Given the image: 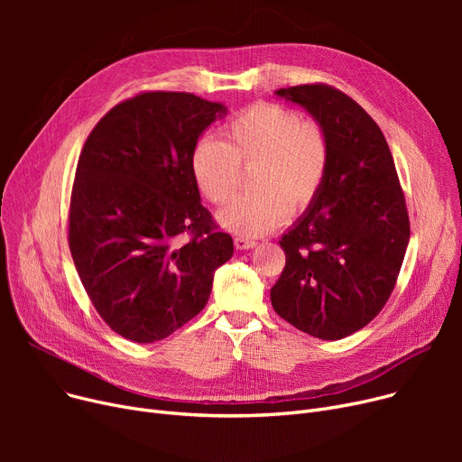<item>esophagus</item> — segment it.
Here are the masks:
<instances>
[{
	"label": "esophagus",
	"instance_id": "obj_1",
	"mask_svg": "<svg viewBox=\"0 0 462 462\" xmlns=\"http://www.w3.org/2000/svg\"><path fill=\"white\" fill-rule=\"evenodd\" d=\"M234 245H236L237 251H247V249H253L256 244H254L253 239H249V237H236L234 239Z\"/></svg>",
	"mask_w": 462,
	"mask_h": 462
}]
</instances>
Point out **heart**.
<instances>
[{"instance_id":"1","label":"heart","mask_w":462,"mask_h":462,"mask_svg":"<svg viewBox=\"0 0 462 462\" xmlns=\"http://www.w3.org/2000/svg\"><path fill=\"white\" fill-rule=\"evenodd\" d=\"M225 140L204 136L190 153L192 178L213 204L226 202L239 180V166L251 168L244 197L228 202L217 221L239 237H258L317 200L329 166V140L294 110L258 103L223 127Z\"/></svg>"}]
</instances>
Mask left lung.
<instances>
[{
  "label": "left lung",
  "instance_id": "left-lung-1",
  "mask_svg": "<svg viewBox=\"0 0 462 462\" xmlns=\"http://www.w3.org/2000/svg\"><path fill=\"white\" fill-rule=\"evenodd\" d=\"M275 95L326 131L329 166L317 200L279 241L286 265L272 305L300 331L338 341L393 292L410 239L404 194L380 127L348 95L324 84Z\"/></svg>",
  "mask_w": 462,
  "mask_h": 462
}]
</instances>
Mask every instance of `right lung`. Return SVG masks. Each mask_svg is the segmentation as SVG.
Masks as SVG:
<instances>
[{"mask_svg": "<svg viewBox=\"0 0 462 462\" xmlns=\"http://www.w3.org/2000/svg\"><path fill=\"white\" fill-rule=\"evenodd\" d=\"M226 112L192 93L150 91L114 106L84 143L69 247L93 307L129 341H162L197 317L234 254L190 170L194 145ZM181 233L191 239L180 246Z\"/></svg>", "mask_w": 462, "mask_h": 462, "instance_id": "obj_1", "label": "right lung"}]
</instances>
